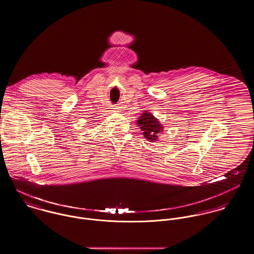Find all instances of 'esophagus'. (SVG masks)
I'll return each instance as SVG.
<instances>
[{
  "mask_svg": "<svg viewBox=\"0 0 254 254\" xmlns=\"http://www.w3.org/2000/svg\"><path fill=\"white\" fill-rule=\"evenodd\" d=\"M114 109H119V108H114Z\"/></svg>",
  "mask_w": 254,
  "mask_h": 254,
  "instance_id": "esophagus-1",
  "label": "esophagus"
}]
</instances>
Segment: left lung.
<instances>
[{
  "instance_id": "obj_1",
  "label": "left lung",
  "mask_w": 254,
  "mask_h": 254,
  "mask_svg": "<svg viewBox=\"0 0 254 254\" xmlns=\"http://www.w3.org/2000/svg\"><path fill=\"white\" fill-rule=\"evenodd\" d=\"M137 124L140 126V129L143 131V135L149 142L156 141L158 134L163 130L162 125L159 123L152 114L145 111L142 113V116L137 121Z\"/></svg>"
}]
</instances>
